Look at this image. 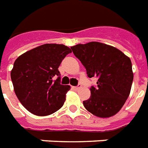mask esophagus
I'll use <instances>...</instances> for the list:
<instances>
[{
	"instance_id": "esophagus-1",
	"label": "esophagus",
	"mask_w": 148,
	"mask_h": 148,
	"mask_svg": "<svg viewBox=\"0 0 148 148\" xmlns=\"http://www.w3.org/2000/svg\"><path fill=\"white\" fill-rule=\"evenodd\" d=\"M73 88L75 89V90L78 91V90H79L80 88H81V85H78L77 86H75V87H73Z\"/></svg>"
}]
</instances>
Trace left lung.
Instances as JSON below:
<instances>
[{"instance_id": "left-lung-1", "label": "left lung", "mask_w": 148, "mask_h": 148, "mask_svg": "<svg viewBox=\"0 0 148 148\" xmlns=\"http://www.w3.org/2000/svg\"><path fill=\"white\" fill-rule=\"evenodd\" d=\"M89 78L97 77L90 98L83 101L86 110L99 118L114 116L121 109L132 88L134 73L128 56L115 47L99 42L71 47Z\"/></svg>"}]
</instances>
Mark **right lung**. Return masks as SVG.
Returning a JSON list of instances; mask_svg holds the SVG:
<instances>
[{
    "label": "right lung",
    "mask_w": 148,
    "mask_h": 148,
    "mask_svg": "<svg viewBox=\"0 0 148 148\" xmlns=\"http://www.w3.org/2000/svg\"><path fill=\"white\" fill-rule=\"evenodd\" d=\"M72 53L63 44L47 43L26 52L15 60L10 72L14 92L27 111L37 116L53 114L63 106L70 86L60 84L58 70ZM55 76H59L56 80Z\"/></svg>",
    "instance_id": "right-lung-1"
}]
</instances>
